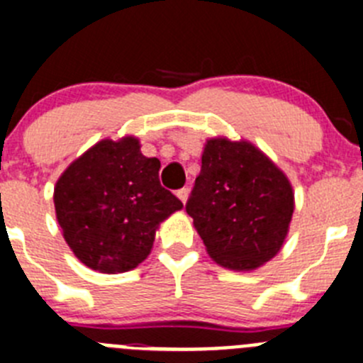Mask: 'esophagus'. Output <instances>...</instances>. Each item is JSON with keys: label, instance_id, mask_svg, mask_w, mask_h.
I'll list each match as a JSON object with an SVG mask.
<instances>
[{"label": "esophagus", "instance_id": "obj_1", "mask_svg": "<svg viewBox=\"0 0 363 363\" xmlns=\"http://www.w3.org/2000/svg\"><path fill=\"white\" fill-rule=\"evenodd\" d=\"M176 196H178V198L182 199V201H184V203H187V198H189V189H187V187L179 189V191L176 192Z\"/></svg>", "mask_w": 363, "mask_h": 363}]
</instances>
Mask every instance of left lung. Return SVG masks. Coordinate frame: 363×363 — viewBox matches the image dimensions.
I'll return each instance as SVG.
<instances>
[{"label":"left lung","mask_w":363,"mask_h":363,"mask_svg":"<svg viewBox=\"0 0 363 363\" xmlns=\"http://www.w3.org/2000/svg\"><path fill=\"white\" fill-rule=\"evenodd\" d=\"M185 208L218 264L255 270L281 250L294 216V191L255 145L212 138Z\"/></svg>","instance_id":"left-lung-1"}]
</instances>
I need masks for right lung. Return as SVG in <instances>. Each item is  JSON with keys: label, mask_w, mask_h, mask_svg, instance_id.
Instances as JSON below:
<instances>
[{"label": "right lung", "mask_w": 363, "mask_h": 363, "mask_svg": "<svg viewBox=\"0 0 363 363\" xmlns=\"http://www.w3.org/2000/svg\"><path fill=\"white\" fill-rule=\"evenodd\" d=\"M160 160L133 136L102 140L62 172L53 191L66 242L86 266L122 274L149 255L158 225L184 203L160 185Z\"/></svg>", "instance_id": "right-lung-1"}]
</instances>
